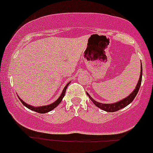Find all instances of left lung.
I'll return each mask as SVG.
<instances>
[{
  "label": "left lung",
  "instance_id": "1",
  "mask_svg": "<svg viewBox=\"0 0 153 153\" xmlns=\"http://www.w3.org/2000/svg\"><path fill=\"white\" fill-rule=\"evenodd\" d=\"M141 68H140V78H139L138 82H137V85H136L135 89L133 90L132 93L131 94L128 95L127 97H126L125 99H122V100H120L119 102H114V103H110V104H104V103H101V102H96L95 99H93V98L90 96V95L87 92V96H89L90 100L93 102V103L96 105V107L99 108L100 109L103 110V111H107V112H114V111H117L119 110L122 109V108H125L126 107L127 105H129L134 99L135 98L136 95L138 93V90L140 89V84H141V81H142V74H143V69H142V63L140 65Z\"/></svg>",
  "mask_w": 153,
  "mask_h": 153
}]
</instances>
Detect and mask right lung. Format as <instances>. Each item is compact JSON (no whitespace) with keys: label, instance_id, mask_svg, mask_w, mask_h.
Segmentation results:
<instances>
[{"label":"right lung","instance_id":"add662e5","mask_svg":"<svg viewBox=\"0 0 153 153\" xmlns=\"http://www.w3.org/2000/svg\"><path fill=\"white\" fill-rule=\"evenodd\" d=\"M69 84H70V82H69L67 84H66V86H65L64 89L63 90V91H62L61 94H60V96H59L58 99H57L56 101H54L53 103L50 104V105H44V106H39V107H34V106H32V105L27 104L26 102H24V101L22 100V99H21L19 96H18V97H19V99H20V101L22 102V103L23 104V105H25L26 108H27L28 109L31 110V111H36V112H37V113H39V114H45V113H48V112H49V111H52L53 109H54V108H55L56 107H57V105H58L60 103V102H61L62 99H63V98L64 97L65 93H66V88H67L68 85H69Z\"/></svg>","mask_w":153,"mask_h":153}]
</instances>
